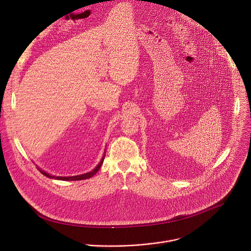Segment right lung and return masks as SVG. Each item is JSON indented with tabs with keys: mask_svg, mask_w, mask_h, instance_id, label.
Returning a JSON list of instances; mask_svg holds the SVG:
<instances>
[{
	"mask_svg": "<svg viewBox=\"0 0 251 251\" xmlns=\"http://www.w3.org/2000/svg\"><path fill=\"white\" fill-rule=\"evenodd\" d=\"M103 159H104V154H103V156H102L100 163L98 164V166H97L93 171H91V172H89V173H86V174H83V175L75 176H51L50 174L44 172L43 170H41V169H39V168H38V169H39V171H40L44 176H48V177H50V178L59 179V180H82V179L90 178L91 176H93L100 170V166H101V164H102V162H103Z\"/></svg>",
	"mask_w": 251,
	"mask_h": 251,
	"instance_id": "right-lung-1",
	"label": "right lung"
}]
</instances>
